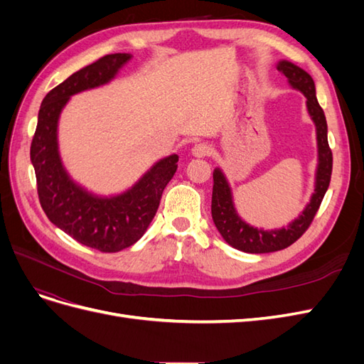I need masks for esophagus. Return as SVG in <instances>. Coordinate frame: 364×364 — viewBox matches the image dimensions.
Here are the masks:
<instances>
[{
	"label": "esophagus",
	"instance_id": "34e87169",
	"mask_svg": "<svg viewBox=\"0 0 364 364\" xmlns=\"http://www.w3.org/2000/svg\"><path fill=\"white\" fill-rule=\"evenodd\" d=\"M191 153L196 158H205L211 155L213 147L209 146L208 142H197V144H194V147L191 149Z\"/></svg>",
	"mask_w": 364,
	"mask_h": 364
}]
</instances>
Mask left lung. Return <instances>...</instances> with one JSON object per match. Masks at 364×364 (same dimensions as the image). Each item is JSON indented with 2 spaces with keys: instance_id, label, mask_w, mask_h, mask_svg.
Segmentation results:
<instances>
[{
  "instance_id": "1",
  "label": "left lung",
  "mask_w": 364,
  "mask_h": 364,
  "mask_svg": "<svg viewBox=\"0 0 364 364\" xmlns=\"http://www.w3.org/2000/svg\"><path fill=\"white\" fill-rule=\"evenodd\" d=\"M278 71L287 77L290 87L296 91H301L306 97L308 114H310L316 124L318 164L316 171L314 194L311 196V200L306 205L302 214L287 228L274 230L258 229L247 225L240 218L234 208L232 193H230L225 174L220 168H215L213 174L214 186L211 203L214 225L229 246L246 253H269L282 250L291 246L296 240H299L308 229V226L311 225L317 209L323 200V196L328 190L333 173V151L328 146L326 118L323 109L316 98V86L311 75L287 60H281L278 63Z\"/></svg>"
}]
</instances>
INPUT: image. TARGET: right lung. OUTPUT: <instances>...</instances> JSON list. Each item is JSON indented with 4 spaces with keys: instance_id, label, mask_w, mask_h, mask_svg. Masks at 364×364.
Here are the masks:
<instances>
[{
    "instance_id": "right-lung-1",
    "label": "right lung",
    "mask_w": 364,
    "mask_h": 364,
    "mask_svg": "<svg viewBox=\"0 0 364 364\" xmlns=\"http://www.w3.org/2000/svg\"><path fill=\"white\" fill-rule=\"evenodd\" d=\"M130 54H107L71 74L42 100L30 147L39 202L50 222L79 243L100 252H119L144 235L155 217L165 186L178 168V155L156 162L123 194L87 193L65 171L58 150V121L70 97L111 82Z\"/></svg>"
}]
</instances>
